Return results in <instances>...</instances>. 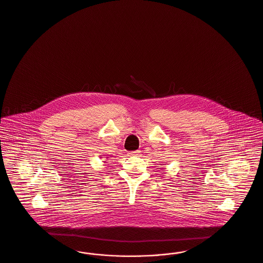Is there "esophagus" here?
Instances as JSON below:
<instances>
[{"instance_id": "obj_1", "label": "esophagus", "mask_w": 263, "mask_h": 263, "mask_svg": "<svg viewBox=\"0 0 263 263\" xmlns=\"http://www.w3.org/2000/svg\"><path fill=\"white\" fill-rule=\"evenodd\" d=\"M140 154V151H135V152H130L128 153L129 156H135V155H139Z\"/></svg>"}]
</instances>
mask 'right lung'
Instances as JSON below:
<instances>
[{
  "label": "right lung",
  "mask_w": 263,
  "mask_h": 263,
  "mask_svg": "<svg viewBox=\"0 0 263 263\" xmlns=\"http://www.w3.org/2000/svg\"><path fill=\"white\" fill-rule=\"evenodd\" d=\"M104 162H106V161H104Z\"/></svg>",
  "instance_id": "right-lung-1"
}]
</instances>
